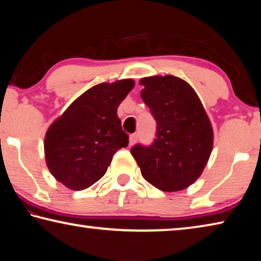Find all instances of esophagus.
<instances>
[{
    "label": "esophagus",
    "mask_w": 261,
    "mask_h": 261,
    "mask_svg": "<svg viewBox=\"0 0 261 261\" xmlns=\"http://www.w3.org/2000/svg\"><path fill=\"white\" fill-rule=\"evenodd\" d=\"M137 140H138V135H131L130 138H129V145H135L137 143Z\"/></svg>",
    "instance_id": "34e87169"
}]
</instances>
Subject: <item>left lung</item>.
Wrapping results in <instances>:
<instances>
[{
    "mask_svg": "<svg viewBox=\"0 0 261 261\" xmlns=\"http://www.w3.org/2000/svg\"><path fill=\"white\" fill-rule=\"evenodd\" d=\"M140 96L156 121L152 145L131 154L143 177L161 191L187 189L199 178L213 149V129L199 96L178 77L140 79Z\"/></svg>",
    "mask_w": 261,
    "mask_h": 261,
    "instance_id": "1",
    "label": "left lung"
}]
</instances>
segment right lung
Masks as SVG:
<instances>
[{
    "label": "right lung",
    "instance_id": "1",
    "mask_svg": "<svg viewBox=\"0 0 261 261\" xmlns=\"http://www.w3.org/2000/svg\"><path fill=\"white\" fill-rule=\"evenodd\" d=\"M134 86L132 79L98 84L48 127L46 163L59 182L76 191L90 188L106 174L114 154L127 146L117 108Z\"/></svg>",
    "mask_w": 261,
    "mask_h": 261
}]
</instances>
